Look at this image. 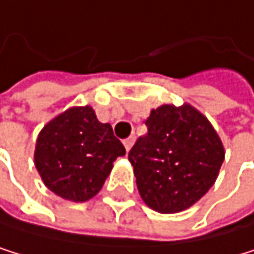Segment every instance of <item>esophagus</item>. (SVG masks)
<instances>
[{"label": "esophagus", "instance_id": "esophagus-1", "mask_svg": "<svg viewBox=\"0 0 254 254\" xmlns=\"http://www.w3.org/2000/svg\"><path fill=\"white\" fill-rule=\"evenodd\" d=\"M134 142H135V137H134V135H131V137H128V138H125V142H123V145H125L126 151H129V149L132 148Z\"/></svg>", "mask_w": 254, "mask_h": 254}]
</instances>
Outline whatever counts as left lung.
I'll list each match as a JSON object with an SVG mask.
<instances>
[{"instance_id": "8db88e82", "label": "left lung", "mask_w": 254, "mask_h": 254, "mask_svg": "<svg viewBox=\"0 0 254 254\" xmlns=\"http://www.w3.org/2000/svg\"><path fill=\"white\" fill-rule=\"evenodd\" d=\"M128 159L140 196L163 214L194 205L216 182L225 151L203 114L185 103L152 109Z\"/></svg>"}]
</instances>
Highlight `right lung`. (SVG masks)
Wrapping results in <instances>:
<instances>
[{"instance_id": "add662e5", "label": "right lung", "mask_w": 254, "mask_h": 254, "mask_svg": "<svg viewBox=\"0 0 254 254\" xmlns=\"http://www.w3.org/2000/svg\"><path fill=\"white\" fill-rule=\"evenodd\" d=\"M126 154L109 123L98 122L91 106H74L41 129L35 166L57 196L86 202L102 190L117 157Z\"/></svg>"}]
</instances>
